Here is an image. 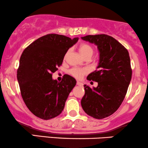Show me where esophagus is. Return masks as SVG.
<instances>
[{
    "mask_svg": "<svg viewBox=\"0 0 148 148\" xmlns=\"http://www.w3.org/2000/svg\"><path fill=\"white\" fill-rule=\"evenodd\" d=\"M76 84H77L78 85H79V86H83V83H82L81 82H80V81L76 82Z\"/></svg>",
    "mask_w": 148,
    "mask_h": 148,
    "instance_id": "esophagus-1",
    "label": "esophagus"
}]
</instances>
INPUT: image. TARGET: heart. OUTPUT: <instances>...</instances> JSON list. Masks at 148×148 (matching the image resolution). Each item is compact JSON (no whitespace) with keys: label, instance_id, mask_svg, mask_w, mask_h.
<instances>
[{"label":"heart","instance_id":"1","mask_svg":"<svg viewBox=\"0 0 148 148\" xmlns=\"http://www.w3.org/2000/svg\"><path fill=\"white\" fill-rule=\"evenodd\" d=\"M79 52L83 57L90 56H92L94 52V49L92 46L88 44H81L79 46ZM86 70L85 69H80V68H72L69 71V73L71 75L74 76L76 79H81L82 76L86 74Z\"/></svg>","mask_w":148,"mask_h":148}]
</instances>
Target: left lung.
Here are the masks:
<instances>
[{
  "mask_svg": "<svg viewBox=\"0 0 148 148\" xmlns=\"http://www.w3.org/2000/svg\"><path fill=\"white\" fill-rule=\"evenodd\" d=\"M81 38L97 45L99 51L97 70L87 77L97 82L98 86L84 85L81 106L87 114L102 119L114 113L123 101L132 79L130 58L124 46L110 36L88 35Z\"/></svg>",
  "mask_w": 148,
  "mask_h": 148,
  "instance_id": "1",
  "label": "left lung"
}]
</instances>
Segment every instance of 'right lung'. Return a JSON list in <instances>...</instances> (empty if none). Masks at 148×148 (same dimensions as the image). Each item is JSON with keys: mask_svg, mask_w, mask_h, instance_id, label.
<instances>
[{"mask_svg": "<svg viewBox=\"0 0 148 148\" xmlns=\"http://www.w3.org/2000/svg\"><path fill=\"white\" fill-rule=\"evenodd\" d=\"M78 40V37L71 39L51 34L38 38L23 51L17 80L26 106L38 118L49 120L63 110L76 81L65 74L58 82L52 79V73L58 70L67 50Z\"/></svg>", "mask_w": 148, "mask_h": 148, "instance_id": "obj_1", "label": "right lung"}]
</instances>
